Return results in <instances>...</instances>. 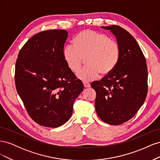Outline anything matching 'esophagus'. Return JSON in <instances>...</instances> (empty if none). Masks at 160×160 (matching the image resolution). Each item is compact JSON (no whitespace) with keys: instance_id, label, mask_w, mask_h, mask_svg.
I'll list each match as a JSON object with an SVG mask.
<instances>
[{"instance_id":"34e87169","label":"esophagus","mask_w":160,"mask_h":160,"mask_svg":"<svg viewBox=\"0 0 160 160\" xmlns=\"http://www.w3.org/2000/svg\"><path fill=\"white\" fill-rule=\"evenodd\" d=\"M83 85L85 88H90V84L88 83H83Z\"/></svg>"}]
</instances>
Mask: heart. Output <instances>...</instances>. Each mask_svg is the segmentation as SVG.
I'll return each instance as SVG.
<instances>
[{
    "label": "heart",
    "instance_id": "b5f03b06",
    "mask_svg": "<svg viewBox=\"0 0 160 160\" xmlns=\"http://www.w3.org/2000/svg\"><path fill=\"white\" fill-rule=\"evenodd\" d=\"M118 43L105 34L85 29L73 38V45H68L62 51L68 68L73 72L79 71L85 59L87 67L77 73V77L85 82L93 81L100 74L111 73L117 67L120 58Z\"/></svg>",
    "mask_w": 160,
    "mask_h": 160
}]
</instances>
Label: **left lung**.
Here are the masks:
<instances>
[{
    "instance_id": "1",
    "label": "left lung",
    "mask_w": 160,
    "mask_h": 160,
    "mask_svg": "<svg viewBox=\"0 0 160 160\" xmlns=\"http://www.w3.org/2000/svg\"><path fill=\"white\" fill-rule=\"evenodd\" d=\"M101 28L115 36L120 58L111 73L91 86L96 91L95 110L99 118L110 125H120L137 113L146 98V61L134 37L126 30L118 25Z\"/></svg>"
}]
</instances>
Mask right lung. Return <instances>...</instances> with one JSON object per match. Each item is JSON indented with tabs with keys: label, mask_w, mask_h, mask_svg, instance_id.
Returning a JSON list of instances; mask_svg holds the SVG:
<instances>
[{
	"label": "right lung",
	"mask_w": 160,
	"mask_h": 160,
	"mask_svg": "<svg viewBox=\"0 0 160 160\" xmlns=\"http://www.w3.org/2000/svg\"><path fill=\"white\" fill-rule=\"evenodd\" d=\"M67 34L61 29L37 33L23 45L16 61L18 94L30 117L45 127L65 124L84 88L62 55Z\"/></svg>",
	"instance_id": "add662e5"
}]
</instances>
